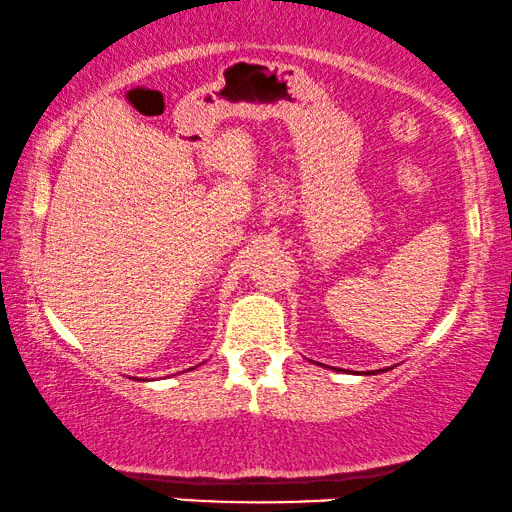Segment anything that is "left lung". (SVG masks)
Segmentation results:
<instances>
[{"mask_svg": "<svg viewBox=\"0 0 512 512\" xmlns=\"http://www.w3.org/2000/svg\"><path fill=\"white\" fill-rule=\"evenodd\" d=\"M384 370H389V368H384ZM384 370H382V373H384Z\"/></svg>", "mask_w": 512, "mask_h": 512, "instance_id": "obj_1", "label": "left lung"}]
</instances>
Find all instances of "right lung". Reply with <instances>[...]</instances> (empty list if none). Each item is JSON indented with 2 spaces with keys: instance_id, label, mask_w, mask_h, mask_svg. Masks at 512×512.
<instances>
[{
  "instance_id": "right-lung-1",
  "label": "right lung",
  "mask_w": 512,
  "mask_h": 512,
  "mask_svg": "<svg viewBox=\"0 0 512 512\" xmlns=\"http://www.w3.org/2000/svg\"><path fill=\"white\" fill-rule=\"evenodd\" d=\"M191 370H193V368H191Z\"/></svg>"
}]
</instances>
